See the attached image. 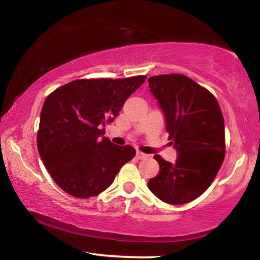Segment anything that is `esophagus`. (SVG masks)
Listing matches in <instances>:
<instances>
[{"instance_id":"esophagus-1","label":"esophagus","mask_w":260,"mask_h":260,"mask_svg":"<svg viewBox=\"0 0 260 260\" xmlns=\"http://www.w3.org/2000/svg\"><path fill=\"white\" fill-rule=\"evenodd\" d=\"M136 157L138 159H144V158L148 157V155L147 154H143V152H141V151H137L136 152Z\"/></svg>"}]
</instances>
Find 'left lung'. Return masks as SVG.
Instances as JSON below:
<instances>
[{
  "instance_id": "left-lung-1",
  "label": "left lung",
  "mask_w": 260,
  "mask_h": 260,
  "mask_svg": "<svg viewBox=\"0 0 260 260\" xmlns=\"http://www.w3.org/2000/svg\"><path fill=\"white\" fill-rule=\"evenodd\" d=\"M148 83L179 154L175 163L154 156L159 172L148 187L163 202L187 204L211 186L225 158L222 112L211 92L183 74L150 77Z\"/></svg>"
}]
</instances>
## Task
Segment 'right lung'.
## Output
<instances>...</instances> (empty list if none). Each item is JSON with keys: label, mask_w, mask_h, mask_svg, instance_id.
<instances>
[{"label": "right lung", "mask_w": 260, "mask_h": 260, "mask_svg": "<svg viewBox=\"0 0 260 260\" xmlns=\"http://www.w3.org/2000/svg\"><path fill=\"white\" fill-rule=\"evenodd\" d=\"M147 79H79L46 98L38 131V150L55 183L74 198L87 199L111 186L123 165L136 154L104 137L124 103Z\"/></svg>", "instance_id": "right-lung-1"}]
</instances>
